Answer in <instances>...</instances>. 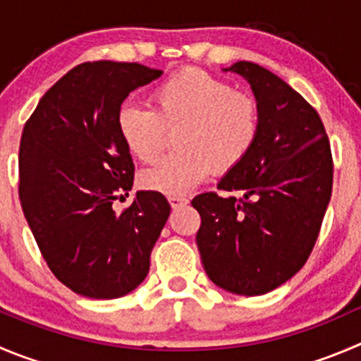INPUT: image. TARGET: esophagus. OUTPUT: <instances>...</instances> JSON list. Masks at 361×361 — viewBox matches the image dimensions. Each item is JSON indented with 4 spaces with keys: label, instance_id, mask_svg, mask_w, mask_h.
Returning a JSON list of instances; mask_svg holds the SVG:
<instances>
[{
    "label": "esophagus",
    "instance_id": "obj_1",
    "mask_svg": "<svg viewBox=\"0 0 361 361\" xmlns=\"http://www.w3.org/2000/svg\"><path fill=\"white\" fill-rule=\"evenodd\" d=\"M168 200H170V205L173 209L184 207V205H188V202H190L188 198H184V197H170Z\"/></svg>",
    "mask_w": 361,
    "mask_h": 361
}]
</instances>
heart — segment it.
Wrapping results in <instances>:
<instances>
[{"label":"heart","mask_w":361,"mask_h":361,"mask_svg":"<svg viewBox=\"0 0 361 361\" xmlns=\"http://www.w3.org/2000/svg\"><path fill=\"white\" fill-rule=\"evenodd\" d=\"M180 152L142 175L143 188L168 197L193 190L212 170L226 171L246 159L260 133V108L253 95L198 68H184L154 88L150 108L126 104L116 129L127 152L142 163L159 156L166 129H177Z\"/></svg>","instance_id":"obj_1"}]
</instances>
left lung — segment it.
<instances>
[{
  "label": "left lung",
  "instance_id": "8db88e82",
  "mask_svg": "<svg viewBox=\"0 0 361 361\" xmlns=\"http://www.w3.org/2000/svg\"><path fill=\"white\" fill-rule=\"evenodd\" d=\"M223 71L243 75L260 108L255 147L218 190L202 193L198 252L207 276L239 296H260L303 267L331 198L333 161L321 116L276 74L252 61Z\"/></svg>",
  "mask_w": 361,
  "mask_h": 361
}]
</instances>
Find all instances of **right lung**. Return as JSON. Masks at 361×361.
I'll use <instances>...</instances> for the list:
<instances>
[{"instance_id":"add662e5","label":"right lung","mask_w":361,"mask_h":361,"mask_svg":"<svg viewBox=\"0 0 361 361\" xmlns=\"http://www.w3.org/2000/svg\"><path fill=\"white\" fill-rule=\"evenodd\" d=\"M163 74L126 61H87L39 101L19 147V198L54 276L81 296L115 300L145 280L170 216L157 191L129 193L135 164L116 129L126 97Z\"/></svg>"}]
</instances>
